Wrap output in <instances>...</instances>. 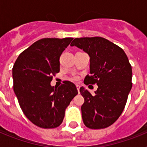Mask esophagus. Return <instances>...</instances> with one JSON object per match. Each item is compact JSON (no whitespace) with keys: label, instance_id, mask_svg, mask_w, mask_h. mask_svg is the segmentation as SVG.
<instances>
[{"label":"esophagus","instance_id":"1","mask_svg":"<svg viewBox=\"0 0 147 147\" xmlns=\"http://www.w3.org/2000/svg\"><path fill=\"white\" fill-rule=\"evenodd\" d=\"M76 87H77V89H78V93H79V89H80V86H79V85H76Z\"/></svg>","mask_w":147,"mask_h":147}]
</instances>
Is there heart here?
<instances>
[{
  "mask_svg": "<svg viewBox=\"0 0 147 147\" xmlns=\"http://www.w3.org/2000/svg\"><path fill=\"white\" fill-rule=\"evenodd\" d=\"M73 79H74V80H78V76H74Z\"/></svg>",
  "mask_w": 147,
  "mask_h": 147,
  "instance_id": "b5f03b06",
  "label": "heart"
}]
</instances>
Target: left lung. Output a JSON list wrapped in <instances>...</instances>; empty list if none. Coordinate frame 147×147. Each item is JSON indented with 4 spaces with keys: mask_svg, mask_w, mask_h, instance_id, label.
<instances>
[{
    "mask_svg": "<svg viewBox=\"0 0 147 147\" xmlns=\"http://www.w3.org/2000/svg\"><path fill=\"white\" fill-rule=\"evenodd\" d=\"M90 56V74L85 85L97 84L92 95L83 87L85 98L82 105L83 122L90 129L109 127L122 114L132 88V68L124 51L109 40L100 36L76 38L71 43Z\"/></svg>",
    "mask_w": 147,
    "mask_h": 147,
    "instance_id": "left-lung-1",
    "label": "left lung"
}]
</instances>
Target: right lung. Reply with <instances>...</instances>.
Masks as SVG:
<instances>
[{"label": "right lung", "instance_id": "right-lung-1", "mask_svg": "<svg viewBox=\"0 0 147 147\" xmlns=\"http://www.w3.org/2000/svg\"><path fill=\"white\" fill-rule=\"evenodd\" d=\"M73 38H43L22 52L13 67V91L25 116L39 127L55 128L78 94L75 84L65 81L51 86L59 71V58Z\"/></svg>", "mask_w": 147, "mask_h": 147}]
</instances>
